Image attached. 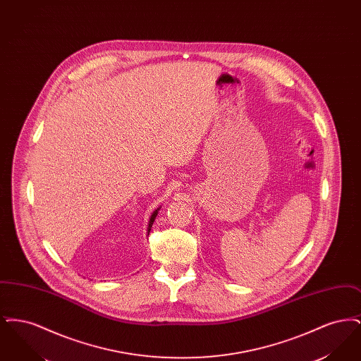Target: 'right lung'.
I'll return each instance as SVG.
<instances>
[{
  "instance_id": "right-lung-1",
  "label": "right lung",
  "mask_w": 361,
  "mask_h": 361,
  "mask_svg": "<svg viewBox=\"0 0 361 361\" xmlns=\"http://www.w3.org/2000/svg\"><path fill=\"white\" fill-rule=\"evenodd\" d=\"M158 209H159V208H157L154 212H153V215L150 216V222H149V227H147V231H149V233H150V230H152V226L154 224V219L155 216H157V214H158Z\"/></svg>"
}]
</instances>
